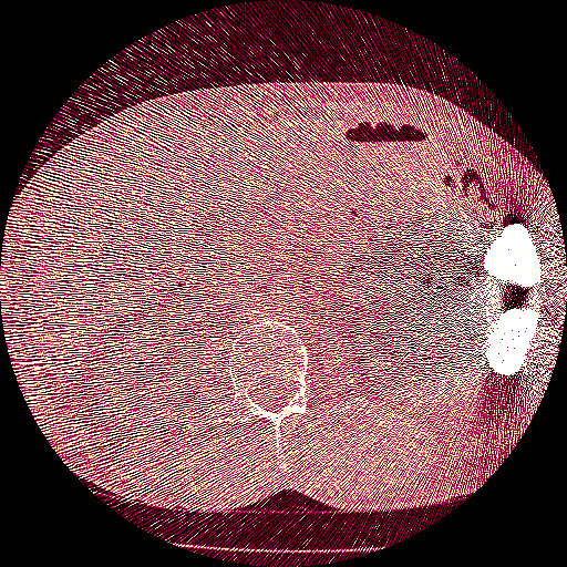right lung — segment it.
Masks as SVG:
<instances>
[{
	"mask_svg": "<svg viewBox=\"0 0 567 567\" xmlns=\"http://www.w3.org/2000/svg\"><path fill=\"white\" fill-rule=\"evenodd\" d=\"M372 307H374V303H372ZM385 309L390 311V303H388V301H385ZM393 311H395V309H393ZM307 509H309V507H307ZM311 519H313V517H311ZM311 519H309V522H311ZM317 519H319V517H317Z\"/></svg>",
	"mask_w": 567,
	"mask_h": 567,
	"instance_id": "add662e5",
	"label": "right lung"
}]
</instances>
